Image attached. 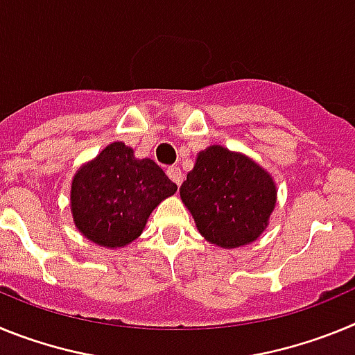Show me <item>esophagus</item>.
Listing matches in <instances>:
<instances>
[{"instance_id": "esophagus-1", "label": "esophagus", "mask_w": 355, "mask_h": 355, "mask_svg": "<svg viewBox=\"0 0 355 355\" xmlns=\"http://www.w3.org/2000/svg\"><path fill=\"white\" fill-rule=\"evenodd\" d=\"M167 175L171 178L172 181H174L178 187L181 184V181H183V172H181L180 167H168L167 168Z\"/></svg>"}]
</instances>
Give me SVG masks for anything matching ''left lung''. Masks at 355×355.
<instances>
[{"label":"left lung","mask_w":355,"mask_h":355,"mask_svg":"<svg viewBox=\"0 0 355 355\" xmlns=\"http://www.w3.org/2000/svg\"><path fill=\"white\" fill-rule=\"evenodd\" d=\"M180 193L199 233L225 249L256 240L275 206L270 175L252 159L220 146L199 153Z\"/></svg>","instance_id":"8db88e82"}]
</instances>
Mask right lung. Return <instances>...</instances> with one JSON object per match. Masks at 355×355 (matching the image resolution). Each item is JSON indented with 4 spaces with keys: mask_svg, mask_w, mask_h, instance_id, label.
I'll use <instances>...</instances> for the list:
<instances>
[{
    "mask_svg": "<svg viewBox=\"0 0 355 355\" xmlns=\"http://www.w3.org/2000/svg\"><path fill=\"white\" fill-rule=\"evenodd\" d=\"M175 190L178 184L153 159H137L124 144H110L72 180L74 224L97 245L124 247L142 233L150 211Z\"/></svg>",
    "mask_w": 355,
    "mask_h": 355,
    "instance_id": "right-lung-1",
    "label": "right lung"
}]
</instances>
